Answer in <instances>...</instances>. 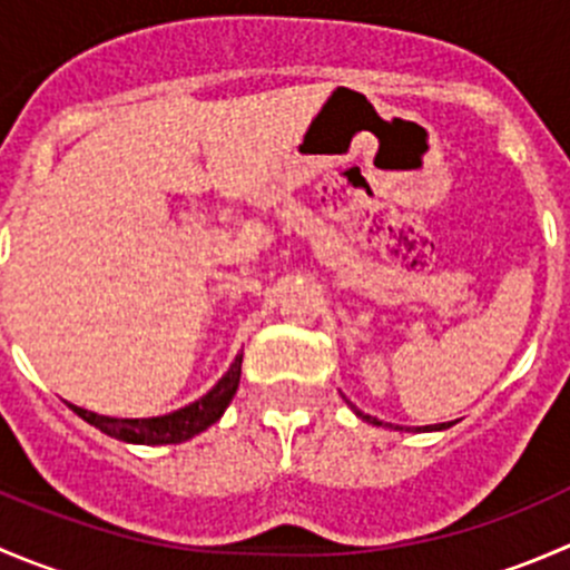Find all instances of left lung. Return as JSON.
Listing matches in <instances>:
<instances>
[{
	"instance_id": "1",
	"label": "left lung",
	"mask_w": 570,
	"mask_h": 570,
	"mask_svg": "<svg viewBox=\"0 0 570 570\" xmlns=\"http://www.w3.org/2000/svg\"><path fill=\"white\" fill-rule=\"evenodd\" d=\"M347 405H350V407H353V411H355V416H358V419H364V422L375 424V428H383V422H381V419H375V416H370V413L358 411V407H355V405H353V402H347ZM386 428H389V424H386ZM446 428H452V422H441V424H428V428H413V430H416V433H433V430H446ZM394 430H402V428H394ZM407 430H411V428H407Z\"/></svg>"
}]
</instances>
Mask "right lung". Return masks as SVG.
<instances>
[{
    "mask_svg": "<svg viewBox=\"0 0 570 570\" xmlns=\"http://www.w3.org/2000/svg\"><path fill=\"white\" fill-rule=\"evenodd\" d=\"M239 375H243V353L234 358V364L228 366L226 375L215 383L200 400L189 402V405L178 407V411L165 413V416H146V419H118V416H101V413L85 411V407L71 405L77 416H82L85 422L99 428L101 433L112 435V439L126 441V444H146V446H159V444H181L189 441L193 435L204 433L206 428H212L215 422H220V416L226 413V407L232 405L234 394L239 389Z\"/></svg>",
    "mask_w": 570,
    "mask_h": 570,
    "instance_id": "add662e5",
    "label": "right lung"
}]
</instances>
